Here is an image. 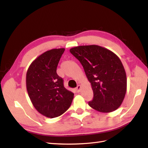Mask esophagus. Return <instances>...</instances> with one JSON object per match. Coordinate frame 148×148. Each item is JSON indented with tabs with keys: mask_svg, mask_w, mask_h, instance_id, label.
<instances>
[{
	"mask_svg": "<svg viewBox=\"0 0 148 148\" xmlns=\"http://www.w3.org/2000/svg\"><path fill=\"white\" fill-rule=\"evenodd\" d=\"M81 85L80 84H78L77 85V86L76 87V92H79L80 91H81Z\"/></svg>",
	"mask_w": 148,
	"mask_h": 148,
	"instance_id": "1",
	"label": "esophagus"
}]
</instances>
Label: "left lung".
<instances>
[{
    "mask_svg": "<svg viewBox=\"0 0 148 148\" xmlns=\"http://www.w3.org/2000/svg\"><path fill=\"white\" fill-rule=\"evenodd\" d=\"M70 52L83 65L93 92V109L111 112L123 101L127 92V75L123 65L114 53L98 45L74 47Z\"/></svg>",
    "mask_w": 148,
    "mask_h": 148,
    "instance_id": "1",
    "label": "left lung"
}]
</instances>
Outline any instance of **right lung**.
I'll use <instances>...</instances> for the list:
<instances>
[{
    "mask_svg": "<svg viewBox=\"0 0 148 148\" xmlns=\"http://www.w3.org/2000/svg\"><path fill=\"white\" fill-rule=\"evenodd\" d=\"M65 48L52 49L31 63L26 75L28 95L34 108L47 118L58 117L71 106L74 93L64 86L56 68Z\"/></svg>",
    "mask_w": 148,
    "mask_h": 148,
    "instance_id": "add662e5",
    "label": "right lung"
}]
</instances>
